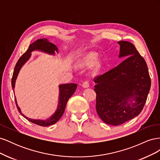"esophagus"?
Returning <instances> with one entry per match:
<instances>
[{
	"instance_id": "esophagus-1",
	"label": "esophagus",
	"mask_w": 160,
	"mask_h": 160,
	"mask_svg": "<svg viewBox=\"0 0 160 160\" xmlns=\"http://www.w3.org/2000/svg\"><path fill=\"white\" fill-rule=\"evenodd\" d=\"M82 87H83V88H88L89 87V83L88 81H85L84 83L82 85Z\"/></svg>"
}]
</instances>
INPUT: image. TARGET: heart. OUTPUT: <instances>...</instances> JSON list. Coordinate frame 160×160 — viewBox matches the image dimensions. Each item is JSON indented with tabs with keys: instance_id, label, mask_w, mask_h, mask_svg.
<instances>
[{
	"instance_id": "obj_1",
	"label": "heart",
	"mask_w": 160,
	"mask_h": 160,
	"mask_svg": "<svg viewBox=\"0 0 160 160\" xmlns=\"http://www.w3.org/2000/svg\"><path fill=\"white\" fill-rule=\"evenodd\" d=\"M96 59V54L94 52H89L88 54L83 57L81 59L77 62V66L78 67H87L93 63ZM96 67L100 66L99 61H97L95 63Z\"/></svg>"
}]
</instances>
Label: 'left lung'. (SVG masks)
<instances>
[{
	"label": "left lung",
	"mask_w": 160,
	"mask_h": 160,
	"mask_svg": "<svg viewBox=\"0 0 160 160\" xmlns=\"http://www.w3.org/2000/svg\"><path fill=\"white\" fill-rule=\"evenodd\" d=\"M119 58L115 68L95 79L96 111L105 123L119 125L138 116L146 103L151 87L148 66L135 46L118 42Z\"/></svg>",
	"instance_id": "obj_1"
}]
</instances>
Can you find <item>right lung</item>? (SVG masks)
I'll list each match as a JSON object with an SVG mask.
<instances>
[{"instance_id": "1", "label": "right lung", "mask_w": 160, "mask_h": 160, "mask_svg": "<svg viewBox=\"0 0 160 160\" xmlns=\"http://www.w3.org/2000/svg\"><path fill=\"white\" fill-rule=\"evenodd\" d=\"M35 51H41L42 52H45L47 53V54L53 56L55 55V52H57V53L59 52V49H58L57 47L55 45L48 41L47 39H45V38L38 39L36 41L33 42L32 44H31L27 52L24 53V54L20 57V59H18V61L17 62L15 67H14L11 81L12 88L14 93L16 80L19 73V71L21 69L22 66L29 60L31 57V52ZM77 85L75 83H64L60 84L59 85V94L57 109L55 111V113L52 115H51L49 118H47L46 119H35L27 117L26 115H25L22 113L21 108L18 107V105L17 104L16 97H14L17 108L18 109V111H19V113H20L24 118L29 121V122L43 127L49 126L51 125L55 124L60 119L61 116L63 114L65 111L67 101H68L69 99L75 93V91L77 89Z\"/></svg>"}]
</instances>
